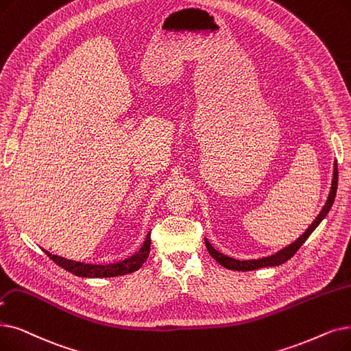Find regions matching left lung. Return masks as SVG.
I'll return each instance as SVG.
<instances>
[{
	"label": "left lung",
	"instance_id": "8db88e82",
	"mask_svg": "<svg viewBox=\"0 0 351 351\" xmlns=\"http://www.w3.org/2000/svg\"><path fill=\"white\" fill-rule=\"evenodd\" d=\"M337 180H339V171H337V162H334V173H332V182H331V191L328 195V199L326 202V205L323 206L322 212L318 213V217L314 219V222L308 226V230L304 232L295 242H293L291 245L285 247L284 250L278 251L277 254H274L271 256H265L261 258V260H248V261H239V260H234L231 256H226L221 252H218L215 248H213L210 243L205 239V245L208 248V252L210 254V256L213 260L218 261L222 267L228 268V269H235V271H252V269H258V268H263V267H276V265H281L285 261H288L289 258H291L302 245L306 239L311 235V232L315 230V228L319 225L326 215L328 213L332 202H334V197H336V192H337Z\"/></svg>",
	"mask_w": 351,
	"mask_h": 351
}]
</instances>
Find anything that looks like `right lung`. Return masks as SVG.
Here are the masks:
<instances>
[{"instance_id":"add662e5","label":"right lung","mask_w":351,"mask_h":351,"mask_svg":"<svg viewBox=\"0 0 351 351\" xmlns=\"http://www.w3.org/2000/svg\"><path fill=\"white\" fill-rule=\"evenodd\" d=\"M44 252L50 256V260L54 261L58 267L64 268L66 271L74 274V276L79 277H86V278H109V277H117V276H125V274H130L138 271L145 261L147 260L149 252H150V234L146 235L145 243L139 252H136L133 256L128 258L125 261H120L116 264H108V265H91V264H84V263H75L66 260L63 256L53 255L49 251Z\"/></svg>"}]
</instances>
